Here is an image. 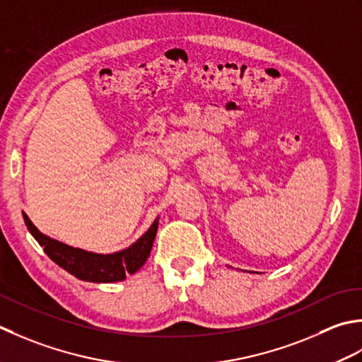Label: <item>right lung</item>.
<instances>
[{
	"mask_svg": "<svg viewBox=\"0 0 362 362\" xmlns=\"http://www.w3.org/2000/svg\"><path fill=\"white\" fill-rule=\"evenodd\" d=\"M23 218L29 233L39 242V245L43 247V252L48 255L51 261H54L59 267L67 270L78 279L90 283L123 281L127 275L136 274L148 259L159 225L156 218L142 238L122 252L98 255L51 239L37 230L26 214H23Z\"/></svg>",
	"mask_w": 362,
	"mask_h": 362,
	"instance_id": "right-lung-1",
	"label": "right lung"
}]
</instances>
